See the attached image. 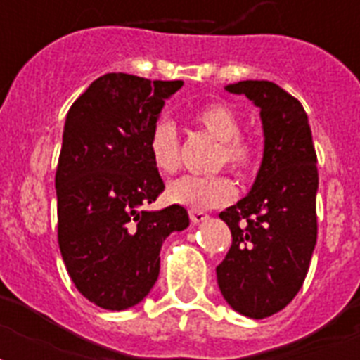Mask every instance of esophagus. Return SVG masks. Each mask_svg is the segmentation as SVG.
Wrapping results in <instances>:
<instances>
[{
	"mask_svg": "<svg viewBox=\"0 0 360 360\" xmlns=\"http://www.w3.org/2000/svg\"><path fill=\"white\" fill-rule=\"evenodd\" d=\"M188 217H191L192 224H200V222L209 219V214L203 213V211H188Z\"/></svg>",
	"mask_w": 360,
	"mask_h": 360,
	"instance_id": "obj_1",
	"label": "esophagus"
}]
</instances>
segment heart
I'll list each match as a JSON object with an SVG mask.
<instances>
[{"mask_svg": "<svg viewBox=\"0 0 360 360\" xmlns=\"http://www.w3.org/2000/svg\"><path fill=\"white\" fill-rule=\"evenodd\" d=\"M192 121L198 129L207 132L219 141L217 166L228 168L245 179L254 174L257 166L256 143L240 134L243 124L233 108L224 103H209L194 110ZM149 155L155 168L160 174H174L181 164V143L177 129L172 121H158L149 136ZM236 196V186L228 175H211V177H194L185 175L172 181L166 188V200L174 205L203 211V209L222 207Z\"/></svg>", "mask_w": 360, "mask_h": 360, "instance_id": "obj_1", "label": "heart"}]
</instances>
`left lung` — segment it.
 Returning <instances> with one entry per match:
<instances>
[{
    "mask_svg": "<svg viewBox=\"0 0 360 360\" xmlns=\"http://www.w3.org/2000/svg\"><path fill=\"white\" fill-rule=\"evenodd\" d=\"M259 108L263 160L250 192L219 214L231 246L217 267L226 302L263 319L293 301L307 278L318 239V157L302 104L273 82L226 86Z\"/></svg>",
    "mask_w": 360,
    "mask_h": 360,
    "instance_id": "left-lung-1",
    "label": "left lung"
}]
</instances>
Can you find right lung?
Wrapping results in <instances>:
<instances>
[{
    "label": "right lung",
    "instance_id": "1",
    "mask_svg": "<svg viewBox=\"0 0 360 360\" xmlns=\"http://www.w3.org/2000/svg\"><path fill=\"white\" fill-rule=\"evenodd\" d=\"M181 86L108 72L65 120L56 172L59 250L78 291L104 310L143 301L158 278L164 239L191 222L181 205L141 209L164 191L149 136Z\"/></svg>",
    "mask_w": 360,
    "mask_h": 360
}]
</instances>
